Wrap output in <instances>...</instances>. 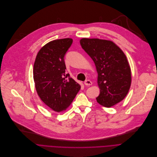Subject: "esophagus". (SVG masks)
I'll return each mask as SVG.
<instances>
[{
  "mask_svg": "<svg viewBox=\"0 0 157 157\" xmlns=\"http://www.w3.org/2000/svg\"><path fill=\"white\" fill-rule=\"evenodd\" d=\"M92 84H93L92 82H91V80H86L84 82V84H85L86 86H91Z\"/></svg>",
  "mask_w": 157,
  "mask_h": 157,
  "instance_id": "obj_1",
  "label": "esophagus"
}]
</instances>
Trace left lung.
<instances>
[{"mask_svg": "<svg viewBox=\"0 0 157 157\" xmlns=\"http://www.w3.org/2000/svg\"><path fill=\"white\" fill-rule=\"evenodd\" d=\"M80 45L94 61L100 89L97 102L111 107L127 95L132 82L131 69L123 50L113 41L82 38Z\"/></svg>", "mask_w": 157, "mask_h": 157, "instance_id": "left-lung-1", "label": "left lung"}]
</instances>
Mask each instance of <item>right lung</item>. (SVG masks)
Masks as SVG:
<instances>
[{
    "label": "right lung",
    "mask_w": 157,
    "mask_h": 157,
    "mask_svg": "<svg viewBox=\"0 0 157 157\" xmlns=\"http://www.w3.org/2000/svg\"><path fill=\"white\" fill-rule=\"evenodd\" d=\"M71 38L51 41L39 50L33 68L35 87L42 101L54 111L66 110L80 89V86L66 74L64 57Z\"/></svg>",
    "instance_id": "obj_1"
}]
</instances>
